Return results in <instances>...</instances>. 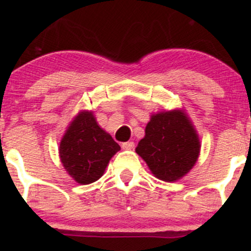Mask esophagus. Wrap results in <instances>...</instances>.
Masks as SVG:
<instances>
[{
	"label": "esophagus",
	"mask_w": 251,
	"mask_h": 251,
	"mask_svg": "<svg viewBox=\"0 0 251 251\" xmlns=\"http://www.w3.org/2000/svg\"><path fill=\"white\" fill-rule=\"evenodd\" d=\"M122 148L124 150H132L134 148V143L133 142H126L122 144Z\"/></svg>",
	"instance_id": "1"
}]
</instances>
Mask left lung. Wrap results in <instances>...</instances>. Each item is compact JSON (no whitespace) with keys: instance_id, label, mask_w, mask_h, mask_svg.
<instances>
[{"instance_id":"obj_1","label":"left lung","mask_w":251,"mask_h":251,"mask_svg":"<svg viewBox=\"0 0 251 251\" xmlns=\"http://www.w3.org/2000/svg\"><path fill=\"white\" fill-rule=\"evenodd\" d=\"M200 150V139L188 117L180 111H170L151 117L135 152L155 177L175 181L192 169Z\"/></svg>"}]
</instances>
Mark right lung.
<instances>
[{
	"label": "right lung",
	"instance_id": "add662e5",
	"mask_svg": "<svg viewBox=\"0 0 251 251\" xmlns=\"http://www.w3.org/2000/svg\"><path fill=\"white\" fill-rule=\"evenodd\" d=\"M120 150L98 125L92 112H80L60 143V159L74 180L89 184L99 179L112 157Z\"/></svg>",
	"mask_w": 251,
	"mask_h": 251
}]
</instances>
